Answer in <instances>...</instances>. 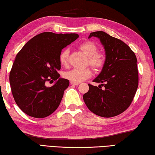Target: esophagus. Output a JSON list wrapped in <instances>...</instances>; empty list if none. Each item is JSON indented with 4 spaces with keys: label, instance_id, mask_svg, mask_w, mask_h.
<instances>
[{
    "label": "esophagus",
    "instance_id": "34e87169",
    "mask_svg": "<svg viewBox=\"0 0 155 155\" xmlns=\"http://www.w3.org/2000/svg\"><path fill=\"white\" fill-rule=\"evenodd\" d=\"M71 84H72V85H75V86H78V84H79V83H77V82H71Z\"/></svg>",
    "mask_w": 155,
    "mask_h": 155
}]
</instances>
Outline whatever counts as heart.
Instances as JSON below:
<instances>
[{"label": "heart", "instance_id": "heart-1", "mask_svg": "<svg viewBox=\"0 0 155 155\" xmlns=\"http://www.w3.org/2000/svg\"><path fill=\"white\" fill-rule=\"evenodd\" d=\"M80 49L88 57V62L95 69H100L105 64V56L101 54H98L97 45L92 42L87 41L82 42L79 46ZM69 51L63 50L60 55V62L62 65H66L68 62ZM92 75V72L89 68H73L64 73L65 78L73 82L79 83L89 78Z\"/></svg>", "mask_w": 155, "mask_h": 155}]
</instances>
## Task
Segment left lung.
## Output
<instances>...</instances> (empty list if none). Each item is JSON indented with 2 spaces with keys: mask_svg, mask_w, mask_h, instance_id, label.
<instances>
[{
  "mask_svg": "<svg viewBox=\"0 0 155 155\" xmlns=\"http://www.w3.org/2000/svg\"><path fill=\"white\" fill-rule=\"evenodd\" d=\"M100 39L105 50L106 61L101 72L93 82L98 87L88 84L89 90L83 95L88 108L103 117L118 115L127 109L138 87L137 60L126 43L104 31L91 33L88 38ZM105 89L101 90V87Z\"/></svg>",
  "mask_w": 155,
  "mask_h": 155,
  "instance_id": "1",
  "label": "left lung"
}]
</instances>
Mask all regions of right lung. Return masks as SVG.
<instances>
[{
  "label": "right lung",
  "instance_id": "1",
  "mask_svg": "<svg viewBox=\"0 0 155 155\" xmlns=\"http://www.w3.org/2000/svg\"><path fill=\"white\" fill-rule=\"evenodd\" d=\"M77 34L44 32L29 40L15 58L9 74L12 95L27 115L44 118L56 110L69 81L60 78L62 49L78 38ZM54 79L47 87L45 83Z\"/></svg>",
  "mask_w": 155,
  "mask_h": 155
}]
</instances>
